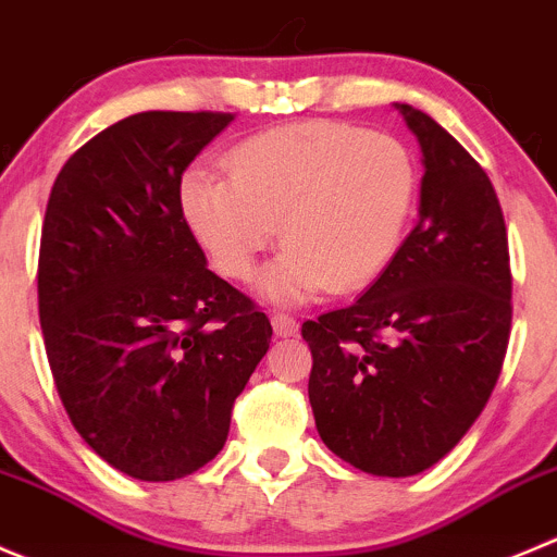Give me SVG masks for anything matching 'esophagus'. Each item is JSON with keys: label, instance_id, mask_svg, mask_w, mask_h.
<instances>
[{"label": "esophagus", "instance_id": "esophagus-1", "mask_svg": "<svg viewBox=\"0 0 557 557\" xmlns=\"http://www.w3.org/2000/svg\"><path fill=\"white\" fill-rule=\"evenodd\" d=\"M272 329L277 337H294L299 332V321L294 315H285V312H272Z\"/></svg>", "mask_w": 557, "mask_h": 557}]
</instances>
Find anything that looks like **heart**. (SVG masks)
<instances>
[{
  "label": "heart",
  "mask_w": 557,
  "mask_h": 557,
  "mask_svg": "<svg viewBox=\"0 0 557 557\" xmlns=\"http://www.w3.org/2000/svg\"><path fill=\"white\" fill-rule=\"evenodd\" d=\"M225 174L190 169L180 182L187 225L220 274L256 277L277 236L285 252L267 294L305 301L375 280L397 252L413 212L419 169L392 135L343 122H299L242 138Z\"/></svg>",
  "instance_id": "heart-1"
}]
</instances>
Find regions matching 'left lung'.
Masks as SVG:
<instances>
[{
  "mask_svg": "<svg viewBox=\"0 0 557 557\" xmlns=\"http://www.w3.org/2000/svg\"><path fill=\"white\" fill-rule=\"evenodd\" d=\"M422 207L392 263L343 310L301 323L323 444L372 476L449 455L487 405L511 334L509 236L482 165L419 108Z\"/></svg>",
  "mask_w": 557,
  "mask_h": 557,
  "instance_id": "8db88e82",
  "label": "left lung"
}]
</instances>
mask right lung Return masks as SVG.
Masks as SVG:
<instances>
[{"label":"right lung","instance_id":"obj_1","mask_svg":"<svg viewBox=\"0 0 557 557\" xmlns=\"http://www.w3.org/2000/svg\"><path fill=\"white\" fill-rule=\"evenodd\" d=\"M231 122L135 113L70 154L48 196L37 310L53 383L81 438L141 482L214 460L272 343L267 312L207 267L180 207L185 169Z\"/></svg>","mask_w":557,"mask_h":557}]
</instances>
